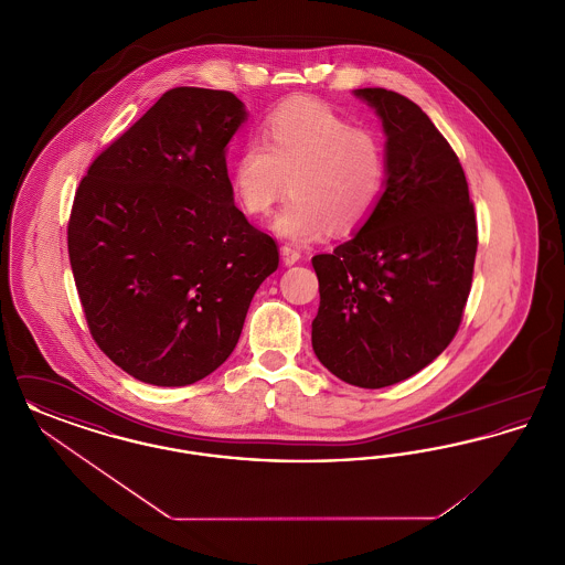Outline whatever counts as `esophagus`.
I'll return each instance as SVG.
<instances>
[{"label": "esophagus", "mask_w": 565, "mask_h": 565, "mask_svg": "<svg viewBox=\"0 0 565 565\" xmlns=\"http://www.w3.org/2000/svg\"><path fill=\"white\" fill-rule=\"evenodd\" d=\"M281 256H284L286 265H296L300 260V247H296L292 243H286V245H281Z\"/></svg>", "instance_id": "1"}]
</instances>
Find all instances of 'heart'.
I'll return each mask as SVG.
<instances>
[{
    "instance_id": "heart-1",
    "label": "heart",
    "mask_w": 565,
    "mask_h": 565,
    "mask_svg": "<svg viewBox=\"0 0 565 565\" xmlns=\"http://www.w3.org/2000/svg\"><path fill=\"white\" fill-rule=\"evenodd\" d=\"M385 184L383 137L311 97L273 109L260 143H247L231 171L235 203L252 217L269 215L290 189L273 228L295 242L320 239L330 226L355 231L375 212Z\"/></svg>"
}]
</instances>
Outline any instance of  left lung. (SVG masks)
I'll use <instances>...</instances> for the list:
<instances>
[{
	"label": "left lung",
	"instance_id": "8db88e82",
	"mask_svg": "<svg viewBox=\"0 0 565 565\" xmlns=\"http://www.w3.org/2000/svg\"><path fill=\"white\" fill-rule=\"evenodd\" d=\"M355 95L383 120L387 184L353 239L311 260L320 281L311 343L332 375L379 390L454 341L479 237L463 169L428 114L394 90Z\"/></svg>",
	"mask_w": 565,
	"mask_h": 565
}]
</instances>
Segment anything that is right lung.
Wrapping results in <instances>:
<instances>
[{
	"label": "right lung",
	"instance_id": "obj_1",
	"mask_svg": "<svg viewBox=\"0 0 565 565\" xmlns=\"http://www.w3.org/2000/svg\"><path fill=\"white\" fill-rule=\"evenodd\" d=\"M243 120L228 90L171 88L76 190L67 249L86 326L143 383L214 373L279 265L275 239L233 203L224 150Z\"/></svg>",
	"mask_w": 565,
	"mask_h": 565
}]
</instances>
